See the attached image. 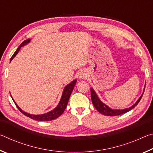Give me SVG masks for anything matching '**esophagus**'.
Listing matches in <instances>:
<instances>
[{"label":"esophagus","instance_id":"obj_1","mask_svg":"<svg viewBox=\"0 0 153 153\" xmlns=\"http://www.w3.org/2000/svg\"><path fill=\"white\" fill-rule=\"evenodd\" d=\"M86 77V74L84 73H81L79 75V78L80 79H85Z\"/></svg>","mask_w":153,"mask_h":153}]
</instances>
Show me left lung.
I'll return each mask as SVG.
<instances>
[{"instance_id": "1", "label": "left lung", "mask_w": 153, "mask_h": 153, "mask_svg": "<svg viewBox=\"0 0 153 153\" xmlns=\"http://www.w3.org/2000/svg\"><path fill=\"white\" fill-rule=\"evenodd\" d=\"M144 89L145 88H144ZM144 92L142 93V94L140 96V97L138 98V100H137L135 104L131 106V107L125 108V109H112V108L108 107L107 105H106L105 103H103L101 100L99 99V98H98V97L97 96V93L95 92V91L92 88H90V92H91V99L93 103V105L94 106L96 109H97L98 112L102 113V115H105L107 116H116V115H122V114L126 113L130 110L133 109V108L138 104L140 100H141L142 95L144 94Z\"/></svg>"}]
</instances>
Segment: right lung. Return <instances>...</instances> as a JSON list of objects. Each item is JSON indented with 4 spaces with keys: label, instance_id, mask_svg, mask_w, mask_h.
<instances>
[{
    "label": "right lung",
    "instance_id": "right-lung-1",
    "mask_svg": "<svg viewBox=\"0 0 153 153\" xmlns=\"http://www.w3.org/2000/svg\"><path fill=\"white\" fill-rule=\"evenodd\" d=\"M30 42V39H27V40H25L24 42H23L22 44H21L20 46L17 49V51L15 52V53L11 56L10 62H11L12 61V59H13L15 56H16V55L18 53V52H19L20 50V48L22 47V46H24V45H26L27 44H28ZM76 82H77L76 79H75V80H74V81H72L70 84H67V86L65 87L60 101H59V103L58 104V105L56 106V107L54 108L53 110L49 111V112L46 113L42 114V115H32V114H30V113L25 112V111L22 110L19 107V106L16 104V102H15V100L13 99V98H12V99L14 101L15 105L17 106L18 109L20 111V112H22L23 114H24V115L27 116V117H29L30 118L32 119V120H37V121H51V120H55V119L58 118L59 116L61 115L62 114H63V113L64 112L65 109L67 107V103H68L69 97H70V95L71 94L72 91H73L75 85H76Z\"/></svg>",
    "mask_w": 153,
    "mask_h": 153
}]
</instances>
